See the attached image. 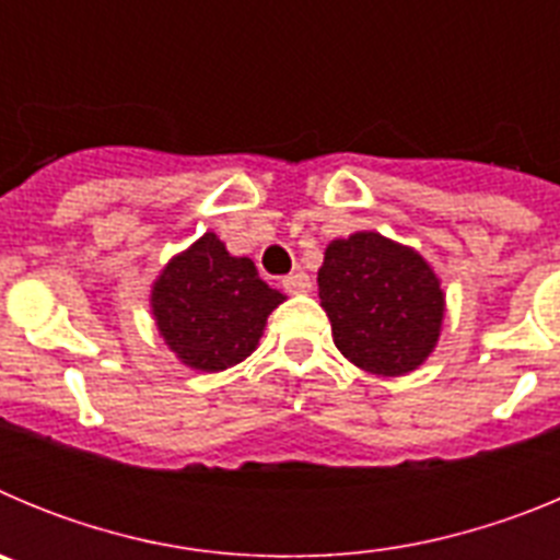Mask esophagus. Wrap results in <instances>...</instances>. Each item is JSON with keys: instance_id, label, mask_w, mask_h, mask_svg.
Wrapping results in <instances>:
<instances>
[{"instance_id": "esophagus-1", "label": "esophagus", "mask_w": 560, "mask_h": 560, "mask_svg": "<svg viewBox=\"0 0 560 560\" xmlns=\"http://www.w3.org/2000/svg\"><path fill=\"white\" fill-rule=\"evenodd\" d=\"M283 289L289 294H305L311 291V277L305 271H291L289 277H283Z\"/></svg>"}]
</instances>
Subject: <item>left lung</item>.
Returning <instances> with one entry per match:
<instances>
[{
	"mask_svg": "<svg viewBox=\"0 0 560 560\" xmlns=\"http://www.w3.org/2000/svg\"><path fill=\"white\" fill-rule=\"evenodd\" d=\"M336 348L373 375H407L434 350L446 314L438 275L378 232L336 237L316 275Z\"/></svg>",
	"mask_w": 560,
	"mask_h": 560,
	"instance_id": "left-lung-1",
	"label": "left lung"
}]
</instances>
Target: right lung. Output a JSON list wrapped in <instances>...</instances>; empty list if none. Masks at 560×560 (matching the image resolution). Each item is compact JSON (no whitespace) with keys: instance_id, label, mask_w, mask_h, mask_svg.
<instances>
[{"instance_id":"add662e5","label":"right lung","mask_w":560,"mask_h":560,"mask_svg":"<svg viewBox=\"0 0 560 560\" xmlns=\"http://www.w3.org/2000/svg\"><path fill=\"white\" fill-rule=\"evenodd\" d=\"M285 296L257 277L249 257H232L215 232L171 257L151 289V311L182 364L219 373L244 361Z\"/></svg>"}]
</instances>
